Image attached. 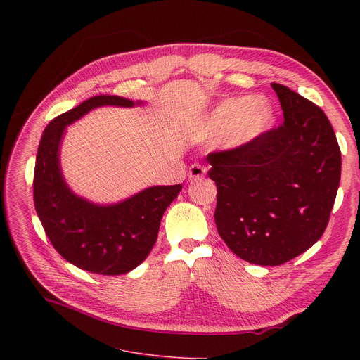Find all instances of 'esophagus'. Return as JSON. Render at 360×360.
Listing matches in <instances>:
<instances>
[{
	"mask_svg": "<svg viewBox=\"0 0 360 360\" xmlns=\"http://www.w3.org/2000/svg\"><path fill=\"white\" fill-rule=\"evenodd\" d=\"M205 172H207V169L202 165L194 163L190 166V170H188V178H190L191 181H200L204 178Z\"/></svg>",
	"mask_w": 360,
	"mask_h": 360,
	"instance_id": "obj_1",
	"label": "esophagus"
}]
</instances>
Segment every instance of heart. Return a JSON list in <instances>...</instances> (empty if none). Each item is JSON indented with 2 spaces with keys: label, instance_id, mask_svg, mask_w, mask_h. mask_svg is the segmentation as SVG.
<instances>
[{
  "label": "heart",
  "instance_id": "obj_1",
  "mask_svg": "<svg viewBox=\"0 0 360 360\" xmlns=\"http://www.w3.org/2000/svg\"><path fill=\"white\" fill-rule=\"evenodd\" d=\"M271 109L254 98H236L219 103L212 112V125L223 132V141L229 147L250 143L271 122Z\"/></svg>",
  "mask_w": 360,
  "mask_h": 360
}]
</instances>
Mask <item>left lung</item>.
Masks as SVG:
<instances>
[{
  "label": "left lung",
  "instance_id": "left-lung-1",
  "mask_svg": "<svg viewBox=\"0 0 360 360\" xmlns=\"http://www.w3.org/2000/svg\"><path fill=\"white\" fill-rule=\"evenodd\" d=\"M271 87L285 121L207 156L217 186V232L233 254L257 266L285 264L323 236L342 174L326 113L286 86Z\"/></svg>",
  "mask_w": 360,
  "mask_h": 360
}]
</instances>
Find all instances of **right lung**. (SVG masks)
Masks as SVG:
<instances>
[{
	"label": "right lung",
	"mask_w": 360,
	"mask_h": 360,
	"mask_svg": "<svg viewBox=\"0 0 360 360\" xmlns=\"http://www.w3.org/2000/svg\"><path fill=\"white\" fill-rule=\"evenodd\" d=\"M101 94L53 118L45 128L36 155L33 176L34 209L53 248L82 270L120 276L147 258L158 239L160 220L182 185L150 186L112 205H98L75 195L60 166V144L65 127L99 106L140 105Z\"/></svg>",
	"instance_id": "obj_1"
}]
</instances>
